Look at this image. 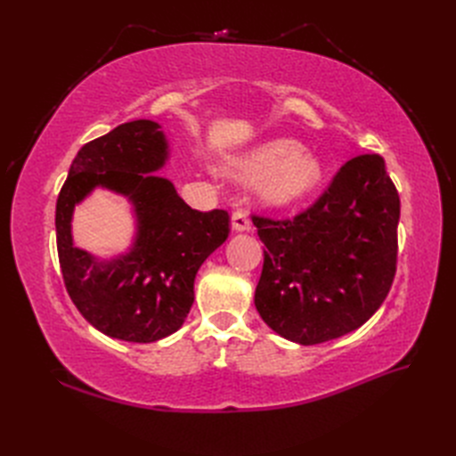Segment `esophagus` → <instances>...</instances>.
Returning <instances> with one entry per match:
<instances>
[{
    "mask_svg": "<svg viewBox=\"0 0 456 456\" xmlns=\"http://www.w3.org/2000/svg\"><path fill=\"white\" fill-rule=\"evenodd\" d=\"M230 224H232V230H233V232H249V230H251L249 215H247V213L241 211V209L232 215Z\"/></svg>",
    "mask_w": 456,
    "mask_h": 456,
    "instance_id": "obj_1",
    "label": "esophagus"
}]
</instances>
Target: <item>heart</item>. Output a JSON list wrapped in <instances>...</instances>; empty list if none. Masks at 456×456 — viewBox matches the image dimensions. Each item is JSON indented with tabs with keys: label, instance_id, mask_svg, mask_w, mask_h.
Segmentation results:
<instances>
[{
	"label": "heart",
	"instance_id": "heart-1",
	"mask_svg": "<svg viewBox=\"0 0 456 456\" xmlns=\"http://www.w3.org/2000/svg\"><path fill=\"white\" fill-rule=\"evenodd\" d=\"M216 171L233 181H253L256 201L272 209L308 198L323 181V163L293 139H270L245 151L228 154Z\"/></svg>",
	"mask_w": 456,
	"mask_h": 456
}]
</instances>
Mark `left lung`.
Returning <instances> with one entry per match:
<instances>
[{"label":"left lung","mask_w":456,"mask_h":456,"mask_svg":"<svg viewBox=\"0 0 456 456\" xmlns=\"http://www.w3.org/2000/svg\"><path fill=\"white\" fill-rule=\"evenodd\" d=\"M399 196L377 154L346 161L308 211L255 216L265 265L255 306L280 337L310 346L362 327L388 295Z\"/></svg>","instance_id":"1"}]
</instances>
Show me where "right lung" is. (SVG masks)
I'll use <instances>...</instances> for the list:
<instances>
[{
    "label": "right lung",
    "mask_w": 456,
    "mask_h": 456,
    "mask_svg": "<svg viewBox=\"0 0 456 456\" xmlns=\"http://www.w3.org/2000/svg\"><path fill=\"white\" fill-rule=\"evenodd\" d=\"M169 158L158 121H127L77 151L59 194L54 226L66 291L106 337L156 342L181 329L194 305L200 266L228 240L226 211H194L169 178L156 175ZM96 187L132 205V243L114 257L73 243L75 207Z\"/></svg>",
    "instance_id": "obj_1"
}]
</instances>
